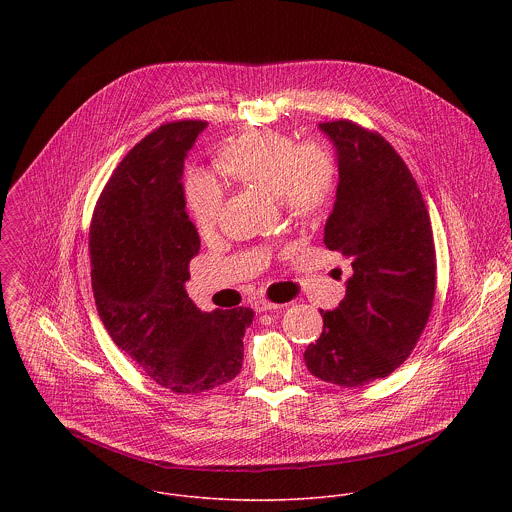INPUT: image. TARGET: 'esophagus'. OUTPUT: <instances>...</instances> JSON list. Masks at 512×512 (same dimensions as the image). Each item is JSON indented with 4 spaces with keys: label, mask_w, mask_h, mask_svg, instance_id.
Instances as JSON below:
<instances>
[{
    "label": "esophagus",
    "mask_w": 512,
    "mask_h": 512,
    "mask_svg": "<svg viewBox=\"0 0 512 512\" xmlns=\"http://www.w3.org/2000/svg\"><path fill=\"white\" fill-rule=\"evenodd\" d=\"M282 305H278V303H272V301H268V299H256L254 301V309L258 311V313H262V311H274V309H280Z\"/></svg>",
    "instance_id": "obj_1"
}]
</instances>
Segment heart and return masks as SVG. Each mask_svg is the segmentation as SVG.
<instances>
[{
    "instance_id": "obj_1",
    "label": "heart",
    "mask_w": 512,
    "mask_h": 512,
    "mask_svg": "<svg viewBox=\"0 0 512 512\" xmlns=\"http://www.w3.org/2000/svg\"><path fill=\"white\" fill-rule=\"evenodd\" d=\"M217 165L230 179L252 185L278 199L299 219H315L329 203L337 185L333 153L319 142L295 144L276 130H248L226 142ZM187 205L201 234L217 228L224 209V187L205 171H193L185 183Z\"/></svg>"
}]
</instances>
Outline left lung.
Listing matches in <instances>:
<instances>
[{"label": "left lung", "mask_w": 512, "mask_h": 512, "mask_svg": "<svg viewBox=\"0 0 512 512\" xmlns=\"http://www.w3.org/2000/svg\"><path fill=\"white\" fill-rule=\"evenodd\" d=\"M319 130L335 147L339 183L325 246L353 268L343 301L323 311L305 353L309 372L339 386L388 376L416 347L436 295V248L422 193L380 134L349 122Z\"/></svg>", "instance_id": "obj_1"}]
</instances>
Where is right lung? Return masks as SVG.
<instances>
[{
  "instance_id": "right-lung-1",
  "label": "right lung",
  "mask_w": 512,
  "mask_h": 512,
  "mask_svg": "<svg viewBox=\"0 0 512 512\" xmlns=\"http://www.w3.org/2000/svg\"><path fill=\"white\" fill-rule=\"evenodd\" d=\"M207 128L171 122L116 167L90 224L92 292L112 337L151 380L197 394L232 380L244 359L248 307L201 311L187 295L201 238L185 211L183 167Z\"/></svg>"
}]
</instances>
